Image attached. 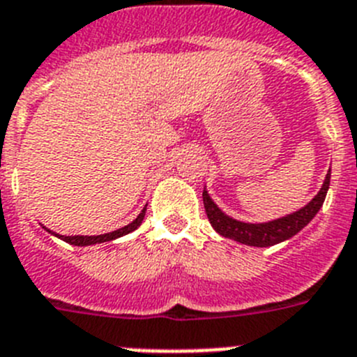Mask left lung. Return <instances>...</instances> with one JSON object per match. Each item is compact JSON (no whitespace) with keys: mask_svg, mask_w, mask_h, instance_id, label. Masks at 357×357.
<instances>
[{"mask_svg":"<svg viewBox=\"0 0 357 357\" xmlns=\"http://www.w3.org/2000/svg\"><path fill=\"white\" fill-rule=\"evenodd\" d=\"M328 185H331V169H328L327 176H325V181L321 185L320 192L305 206H302L298 212H293L289 215L268 222H243L234 219V217L226 215L213 203V199L206 190H203V203L210 225L213 226V230L217 234L222 235V237L234 238V241L246 244V246L268 248L275 246L278 243H284V241L298 234L302 228H305L312 221V217L320 212L321 204H324Z\"/></svg>","mask_w":357,"mask_h":357,"instance_id":"8db88e82","label":"left lung"}]
</instances>
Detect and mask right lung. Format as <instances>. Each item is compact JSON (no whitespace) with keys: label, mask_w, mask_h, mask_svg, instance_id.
<instances>
[{"label":"right lung","mask_w":357,"mask_h":357,"mask_svg":"<svg viewBox=\"0 0 357 357\" xmlns=\"http://www.w3.org/2000/svg\"><path fill=\"white\" fill-rule=\"evenodd\" d=\"M145 210H147V206H145V208L142 210L140 215L136 217L135 221L129 222V225H127V226H123V228H119V230H114V231H109V234H104V235H59V234H55V231L48 230L46 226H43V228H45L46 231H50V234H52V235H55V237L63 238L64 243L73 244V246H93V244L109 243V241H114V238L123 237V235L135 231L136 228H138V226L142 225V221H144Z\"/></svg>","instance_id":"right-lung-1"}]
</instances>
